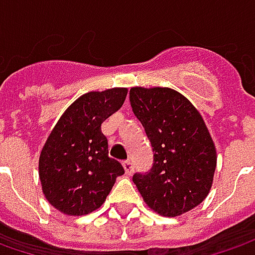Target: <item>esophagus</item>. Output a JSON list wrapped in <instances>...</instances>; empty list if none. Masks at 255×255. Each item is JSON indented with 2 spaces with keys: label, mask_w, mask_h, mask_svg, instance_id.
<instances>
[{
  "label": "esophagus",
  "mask_w": 255,
  "mask_h": 255,
  "mask_svg": "<svg viewBox=\"0 0 255 255\" xmlns=\"http://www.w3.org/2000/svg\"><path fill=\"white\" fill-rule=\"evenodd\" d=\"M123 167H125L126 174H132L133 170H134V166H133L132 160H125V162H123Z\"/></svg>",
  "instance_id": "esophagus-1"
}]
</instances>
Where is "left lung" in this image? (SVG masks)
<instances>
[{"instance_id": "obj_1", "label": "left lung", "mask_w": 255, "mask_h": 255, "mask_svg": "<svg viewBox=\"0 0 255 255\" xmlns=\"http://www.w3.org/2000/svg\"><path fill=\"white\" fill-rule=\"evenodd\" d=\"M134 116L152 144L153 163L132 177L146 204L166 217L206 199L216 170V147L197 109L169 88H132Z\"/></svg>"}]
</instances>
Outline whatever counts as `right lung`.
I'll return each instance as SVG.
<instances>
[{"label":"right lung","mask_w":255,"mask_h":255,"mask_svg":"<svg viewBox=\"0 0 255 255\" xmlns=\"http://www.w3.org/2000/svg\"><path fill=\"white\" fill-rule=\"evenodd\" d=\"M128 89L89 92L76 99L55 125L39 157L42 191L69 216L96 210L125 169L109 157L102 123L122 108Z\"/></svg>","instance_id":"obj_1"}]
</instances>
